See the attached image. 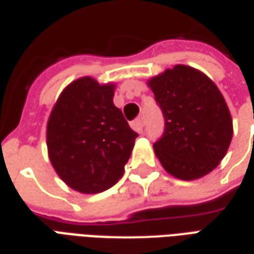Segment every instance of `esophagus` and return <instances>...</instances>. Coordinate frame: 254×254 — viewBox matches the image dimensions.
I'll list each match as a JSON object with an SVG mask.
<instances>
[{
    "label": "esophagus",
    "mask_w": 254,
    "mask_h": 254,
    "mask_svg": "<svg viewBox=\"0 0 254 254\" xmlns=\"http://www.w3.org/2000/svg\"><path fill=\"white\" fill-rule=\"evenodd\" d=\"M131 127H132V129H134V131H136V132H142V131H143V127H145V126H143V120L140 119H136V120H134V122H132V125H131Z\"/></svg>",
    "instance_id": "34e87169"
}]
</instances>
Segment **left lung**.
<instances>
[{"label": "left lung", "mask_w": 254, "mask_h": 254, "mask_svg": "<svg viewBox=\"0 0 254 254\" xmlns=\"http://www.w3.org/2000/svg\"><path fill=\"white\" fill-rule=\"evenodd\" d=\"M164 115L155 154L166 172L195 180L215 169L233 136V122L215 84L195 68L177 64L149 81Z\"/></svg>", "instance_id": "1"}]
</instances>
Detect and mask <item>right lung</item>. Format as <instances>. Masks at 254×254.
Wrapping results in <instances>:
<instances>
[{"instance_id":"right-lung-1","label":"right lung","mask_w":254,"mask_h":254,"mask_svg":"<svg viewBox=\"0 0 254 254\" xmlns=\"http://www.w3.org/2000/svg\"><path fill=\"white\" fill-rule=\"evenodd\" d=\"M112 99L114 85L84 77L64 89L50 116L51 164L82 193H99L119 181L138 136Z\"/></svg>"}]
</instances>
